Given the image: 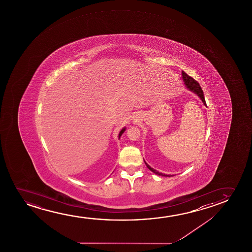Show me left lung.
Returning <instances> with one entry per match:
<instances>
[{"label":"left lung","instance_id":"left-lung-1","mask_svg":"<svg viewBox=\"0 0 252 252\" xmlns=\"http://www.w3.org/2000/svg\"><path fill=\"white\" fill-rule=\"evenodd\" d=\"M182 78H183V82H184V85H185L187 89L189 90V91H191V92H193L194 94H196L197 96L199 97L200 100H201L202 103L207 107V104H206L205 98H204L203 91H202V89L200 88V84L197 83L195 80H193L192 77H190L189 75H187L186 73L184 72V71H182ZM144 161H145V160H144ZM145 165L147 166V168H148L151 171L155 173L156 175H158V176H172L171 175H166V174H163V173L159 172L158 170H156L155 169L152 168L145 161Z\"/></svg>","mask_w":252,"mask_h":252}]
</instances>
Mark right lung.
<instances>
[{"instance_id":"add662e5","label":"right lung","mask_w":252,"mask_h":252,"mask_svg":"<svg viewBox=\"0 0 252 252\" xmlns=\"http://www.w3.org/2000/svg\"><path fill=\"white\" fill-rule=\"evenodd\" d=\"M126 126H125V127H123V128H122V129H121V131H120V133H119V139H120V138H121V135H122V134H123V133H124V131H126Z\"/></svg>"}]
</instances>
